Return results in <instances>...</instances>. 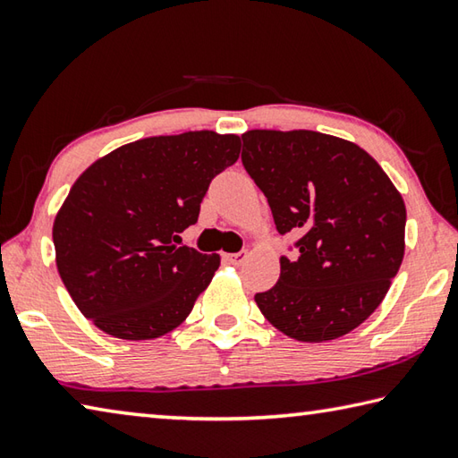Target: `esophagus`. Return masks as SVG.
Masks as SVG:
<instances>
[{
    "instance_id": "1",
    "label": "esophagus",
    "mask_w": 458,
    "mask_h": 458,
    "mask_svg": "<svg viewBox=\"0 0 458 458\" xmlns=\"http://www.w3.org/2000/svg\"><path fill=\"white\" fill-rule=\"evenodd\" d=\"M250 258V253L247 251H239V253H227L225 255V259H227L231 266H242V263H245V259Z\"/></svg>"
}]
</instances>
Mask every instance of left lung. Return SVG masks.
<instances>
[{"mask_svg":"<svg viewBox=\"0 0 458 458\" xmlns=\"http://www.w3.org/2000/svg\"><path fill=\"white\" fill-rule=\"evenodd\" d=\"M242 160L298 258L255 303L300 342L342 338L372 316L404 258L406 207L358 144L314 131H247Z\"/></svg>","mask_w":458,"mask_h":458,"instance_id":"obj_1","label":"left lung"}]
</instances>
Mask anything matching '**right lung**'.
<instances>
[{
    "instance_id": "obj_1",
    "label": "right lung",
    "mask_w": 458,
    "mask_h": 458,
    "mask_svg": "<svg viewBox=\"0 0 458 458\" xmlns=\"http://www.w3.org/2000/svg\"><path fill=\"white\" fill-rule=\"evenodd\" d=\"M237 134L191 131L128 142L72 184L54 219L55 267L84 318L120 340L179 327L221 266L179 247L215 174L239 158Z\"/></svg>"
}]
</instances>
